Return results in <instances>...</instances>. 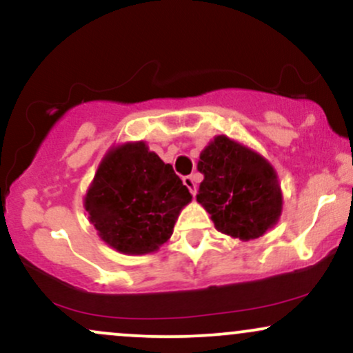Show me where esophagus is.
Returning a JSON list of instances; mask_svg holds the SVG:
<instances>
[{"mask_svg": "<svg viewBox=\"0 0 353 353\" xmlns=\"http://www.w3.org/2000/svg\"><path fill=\"white\" fill-rule=\"evenodd\" d=\"M183 183H185V187H187L188 190H190V193H192L193 196L196 195V180H195V176L193 175H190V176H185L183 178Z\"/></svg>", "mask_w": 353, "mask_h": 353, "instance_id": "1", "label": "esophagus"}]
</instances>
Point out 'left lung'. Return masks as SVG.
<instances>
[{
    "label": "left lung",
    "mask_w": 353,
    "mask_h": 353,
    "mask_svg": "<svg viewBox=\"0 0 353 353\" xmlns=\"http://www.w3.org/2000/svg\"><path fill=\"white\" fill-rule=\"evenodd\" d=\"M203 175L196 201L215 228L232 239H259L282 215L283 195L275 168L255 150L219 134L201 150Z\"/></svg>",
    "instance_id": "left-lung-1"
}]
</instances>
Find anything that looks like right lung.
Returning a JSON list of instances; mask_svg holds the SVG:
<instances>
[{
	"label": "right lung",
	"instance_id": "obj_1",
	"mask_svg": "<svg viewBox=\"0 0 353 353\" xmlns=\"http://www.w3.org/2000/svg\"><path fill=\"white\" fill-rule=\"evenodd\" d=\"M190 201L172 165L145 141H128L106 152L83 205L106 245L125 255H145L168 241Z\"/></svg>",
	"mask_w": 353,
	"mask_h": 353
}]
</instances>
